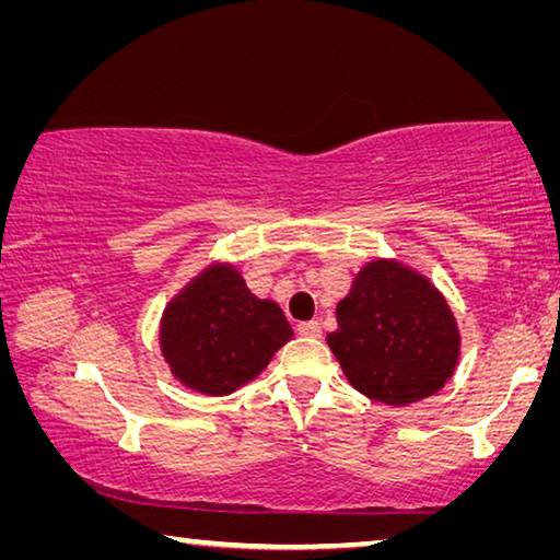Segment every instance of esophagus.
<instances>
[{"mask_svg": "<svg viewBox=\"0 0 560 560\" xmlns=\"http://www.w3.org/2000/svg\"><path fill=\"white\" fill-rule=\"evenodd\" d=\"M296 334L306 338H320V324L318 320H306V324L296 326Z\"/></svg>", "mask_w": 560, "mask_h": 560, "instance_id": "1", "label": "esophagus"}]
</instances>
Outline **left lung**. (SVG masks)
Returning <instances> with one entry per match:
<instances>
[{"instance_id":"8db88e82","label":"left lung","mask_w":560,"mask_h":560,"mask_svg":"<svg viewBox=\"0 0 560 560\" xmlns=\"http://www.w3.org/2000/svg\"><path fill=\"white\" fill-rule=\"evenodd\" d=\"M328 346L358 393L410 405L450 381L459 355L454 316L432 283L397 261H371L338 303Z\"/></svg>"}]
</instances>
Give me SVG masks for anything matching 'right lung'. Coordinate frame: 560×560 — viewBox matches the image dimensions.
I'll return each instance as SVG.
<instances>
[{
	"label": "right lung",
	"instance_id": "1",
	"mask_svg": "<svg viewBox=\"0 0 560 560\" xmlns=\"http://www.w3.org/2000/svg\"><path fill=\"white\" fill-rule=\"evenodd\" d=\"M289 338L281 308L254 296L232 267L200 273L170 303L160 330L177 381L205 395H230L257 377Z\"/></svg>",
	"mask_w": 560,
	"mask_h": 560
}]
</instances>
